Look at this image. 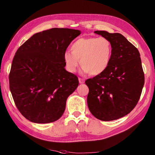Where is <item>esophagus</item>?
<instances>
[{
    "instance_id": "34e87169",
    "label": "esophagus",
    "mask_w": 155,
    "mask_h": 155,
    "mask_svg": "<svg viewBox=\"0 0 155 155\" xmlns=\"http://www.w3.org/2000/svg\"><path fill=\"white\" fill-rule=\"evenodd\" d=\"M79 83L83 84V83H85V79H84L83 78H79Z\"/></svg>"
}]
</instances>
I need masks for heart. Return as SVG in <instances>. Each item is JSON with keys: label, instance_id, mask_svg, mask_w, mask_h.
Listing matches in <instances>:
<instances>
[{"label": "heart", "instance_id": "1", "mask_svg": "<svg viewBox=\"0 0 155 155\" xmlns=\"http://www.w3.org/2000/svg\"><path fill=\"white\" fill-rule=\"evenodd\" d=\"M71 51H65L63 55L68 72H75L80 64L85 72L97 76L109 67L112 46L111 42L104 37H82L72 44Z\"/></svg>", "mask_w": 155, "mask_h": 155}]
</instances>
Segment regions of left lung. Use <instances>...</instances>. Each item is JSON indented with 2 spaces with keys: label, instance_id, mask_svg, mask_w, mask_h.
Returning a JSON list of instances; mask_svg holds the SVG:
<instances>
[{
  "label": "left lung",
  "instance_id": "obj_1",
  "mask_svg": "<svg viewBox=\"0 0 155 155\" xmlns=\"http://www.w3.org/2000/svg\"><path fill=\"white\" fill-rule=\"evenodd\" d=\"M94 33L109 39L112 46L110 63L105 72L85 84L87 104L98 120L112 121L128 114L137 105L144 85V73L138 50L118 33Z\"/></svg>",
  "mask_w": 155,
  "mask_h": 155
}]
</instances>
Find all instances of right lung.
I'll return each mask as SVG.
<instances>
[{
	"label": "right lung",
	"mask_w": 155,
	"mask_h": 155,
	"mask_svg": "<svg viewBox=\"0 0 155 155\" xmlns=\"http://www.w3.org/2000/svg\"><path fill=\"white\" fill-rule=\"evenodd\" d=\"M78 30L54 28L34 34L17 50L10 74V89L21 114L30 121L59 120L68 97L79 85L64 69V53L80 35Z\"/></svg>",
	"instance_id": "right-lung-1"
}]
</instances>
